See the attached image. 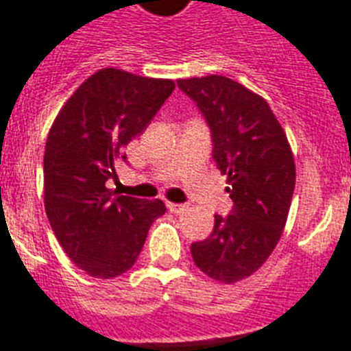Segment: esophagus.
<instances>
[{"instance_id": "1", "label": "esophagus", "mask_w": 351, "mask_h": 351, "mask_svg": "<svg viewBox=\"0 0 351 351\" xmlns=\"http://www.w3.org/2000/svg\"><path fill=\"white\" fill-rule=\"evenodd\" d=\"M167 209H169L171 213H175V215H180L184 213L187 209L186 204H175V202H167Z\"/></svg>"}]
</instances>
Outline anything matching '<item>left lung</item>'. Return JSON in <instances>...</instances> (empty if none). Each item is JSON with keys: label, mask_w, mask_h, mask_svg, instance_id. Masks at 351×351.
Listing matches in <instances>:
<instances>
[{"label": "left lung", "mask_w": 351, "mask_h": 351, "mask_svg": "<svg viewBox=\"0 0 351 351\" xmlns=\"http://www.w3.org/2000/svg\"><path fill=\"white\" fill-rule=\"evenodd\" d=\"M178 87L209 123L213 160L233 200L231 215H215L211 234L191 244L193 261L219 282H239L280 240L295 189L293 153L267 101L239 82L211 74L178 80Z\"/></svg>", "instance_id": "left-lung-1"}]
</instances>
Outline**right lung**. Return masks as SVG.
<instances>
[{"label": "right lung", "mask_w": 351, "mask_h": 351, "mask_svg": "<svg viewBox=\"0 0 351 351\" xmlns=\"http://www.w3.org/2000/svg\"><path fill=\"white\" fill-rule=\"evenodd\" d=\"M175 89L173 80L100 69L58 112L45 143L43 189L51 228L69 258L96 278L136 262L162 200L114 197L106 182L127 156L123 147L151 123Z\"/></svg>", "instance_id": "right-lung-1"}]
</instances>
